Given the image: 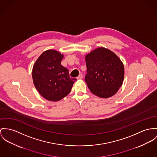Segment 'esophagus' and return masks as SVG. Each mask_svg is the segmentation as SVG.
I'll return each instance as SVG.
<instances>
[{"label": "esophagus", "mask_w": 157, "mask_h": 157, "mask_svg": "<svg viewBox=\"0 0 157 157\" xmlns=\"http://www.w3.org/2000/svg\"><path fill=\"white\" fill-rule=\"evenodd\" d=\"M82 78H83L82 74H80V75L77 77V79H82Z\"/></svg>", "instance_id": "obj_1"}]
</instances>
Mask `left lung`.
Listing matches in <instances>:
<instances>
[{
  "mask_svg": "<svg viewBox=\"0 0 157 157\" xmlns=\"http://www.w3.org/2000/svg\"><path fill=\"white\" fill-rule=\"evenodd\" d=\"M85 81L92 93L101 98L113 96L123 82L124 67L112 51L98 48L85 56Z\"/></svg>",
  "mask_w": 157,
  "mask_h": 157,
  "instance_id": "8db88e82",
  "label": "left lung"
}]
</instances>
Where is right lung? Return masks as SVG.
I'll use <instances>...</instances> for the list:
<instances>
[{
    "label": "right lung",
    "mask_w": 157,
    "mask_h": 157,
    "mask_svg": "<svg viewBox=\"0 0 157 157\" xmlns=\"http://www.w3.org/2000/svg\"><path fill=\"white\" fill-rule=\"evenodd\" d=\"M63 58L58 51L47 50L33 66L32 77L36 90L49 101H59L67 96L76 81L70 78L68 69L61 64Z\"/></svg>",
    "instance_id": "obj_1"
}]
</instances>
